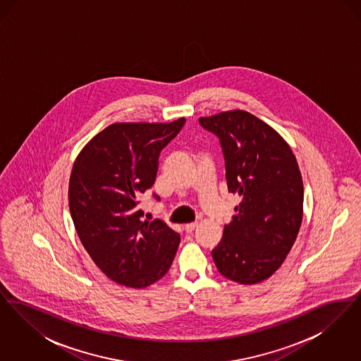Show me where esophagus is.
I'll return each mask as SVG.
<instances>
[{"mask_svg": "<svg viewBox=\"0 0 361 361\" xmlns=\"http://www.w3.org/2000/svg\"><path fill=\"white\" fill-rule=\"evenodd\" d=\"M196 227H197V224H188L184 226V230H185L187 233H192Z\"/></svg>", "mask_w": 361, "mask_h": 361, "instance_id": "obj_1", "label": "esophagus"}]
</instances>
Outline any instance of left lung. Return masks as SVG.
I'll return each mask as SVG.
<instances>
[{
  "label": "left lung",
  "mask_w": 361,
  "mask_h": 361,
  "mask_svg": "<svg viewBox=\"0 0 361 361\" xmlns=\"http://www.w3.org/2000/svg\"><path fill=\"white\" fill-rule=\"evenodd\" d=\"M200 124L221 140L228 192L240 196L214 262L228 280L250 286L281 267L303 218V181L290 145L269 124L234 109Z\"/></svg>",
  "instance_id": "obj_1"
}]
</instances>
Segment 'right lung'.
<instances>
[{"mask_svg": "<svg viewBox=\"0 0 361 361\" xmlns=\"http://www.w3.org/2000/svg\"><path fill=\"white\" fill-rule=\"evenodd\" d=\"M184 123H114L74 161L73 224L93 262L118 284L149 287L172 265L180 235L159 219L143 221L137 203L154 184L161 150Z\"/></svg>", "mask_w": 361, "mask_h": 361, "instance_id": "add662e5", "label": "right lung"}]
</instances>
